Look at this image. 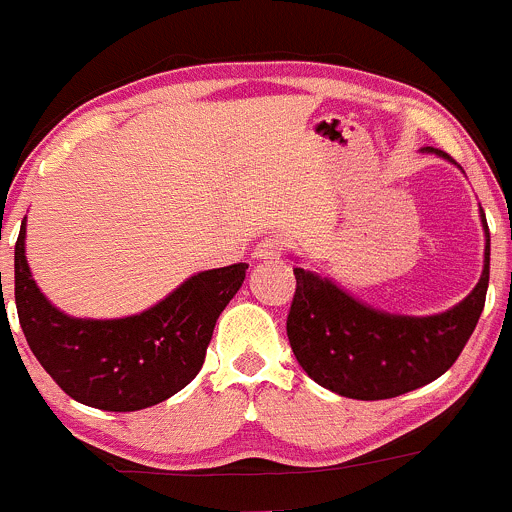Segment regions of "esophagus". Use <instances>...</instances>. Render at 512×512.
I'll list each match as a JSON object with an SVG mask.
<instances>
[{
    "label": "esophagus",
    "mask_w": 512,
    "mask_h": 512,
    "mask_svg": "<svg viewBox=\"0 0 512 512\" xmlns=\"http://www.w3.org/2000/svg\"><path fill=\"white\" fill-rule=\"evenodd\" d=\"M283 251H286V241L281 236H266V239L258 241L256 258H278Z\"/></svg>",
    "instance_id": "34e87169"
}]
</instances>
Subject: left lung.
Here are the masks:
<instances>
[{
	"label": "left lung",
	"mask_w": 512,
	"mask_h": 512,
	"mask_svg": "<svg viewBox=\"0 0 512 512\" xmlns=\"http://www.w3.org/2000/svg\"><path fill=\"white\" fill-rule=\"evenodd\" d=\"M426 152L453 162L444 150ZM486 231L483 273L476 288L436 315H399L362 303L333 278L293 268L295 295L288 313V340L310 379L340 397L392 399L424 387L458 360L486 305L491 273V234Z\"/></svg>",
	"instance_id": "8db88e82"
}]
</instances>
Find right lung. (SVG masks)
<instances>
[{
  "mask_svg": "<svg viewBox=\"0 0 512 512\" xmlns=\"http://www.w3.org/2000/svg\"><path fill=\"white\" fill-rule=\"evenodd\" d=\"M24 239L26 217L14 246V298L26 342L68 397L103 412L155 407L187 387L249 268L234 263L194 273L160 303L125 318H73L31 278Z\"/></svg>",
  "mask_w": 512,
  "mask_h": 512,
  "instance_id": "add662e5",
  "label": "right lung"
}]
</instances>
